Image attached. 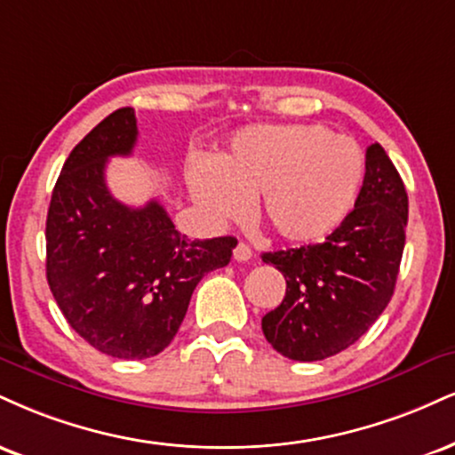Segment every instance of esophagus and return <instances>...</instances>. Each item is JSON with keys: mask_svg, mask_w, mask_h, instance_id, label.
Returning a JSON list of instances; mask_svg holds the SVG:
<instances>
[{"mask_svg": "<svg viewBox=\"0 0 455 455\" xmlns=\"http://www.w3.org/2000/svg\"><path fill=\"white\" fill-rule=\"evenodd\" d=\"M233 256H235V260H237V262H245V260H250V259H251V248H250L248 243L239 242L237 245H235Z\"/></svg>", "mask_w": 455, "mask_h": 455, "instance_id": "1", "label": "esophagus"}]
</instances>
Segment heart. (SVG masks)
I'll return each instance as SVG.
<instances>
[{
	"label": "heart",
	"instance_id": "obj_1",
	"mask_svg": "<svg viewBox=\"0 0 455 455\" xmlns=\"http://www.w3.org/2000/svg\"><path fill=\"white\" fill-rule=\"evenodd\" d=\"M364 180L355 141L322 124H262L233 140L220 165L199 161L188 169L196 205L216 220L256 213L288 243L322 242L354 210Z\"/></svg>",
	"mask_w": 455,
	"mask_h": 455
}]
</instances>
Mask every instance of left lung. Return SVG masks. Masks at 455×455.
I'll list each match as a JSON object with an SVG mask.
<instances>
[{"mask_svg":"<svg viewBox=\"0 0 455 455\" xmlns=\"http://www.w3.org/2000/svg\"><path fill=\"white\" fill-rule=\"evenodd\" d=\"M364 167L354 210L324 242L262 254L286 277V297L262 317V332L290 360L314 363L354 346L394 294L407 190L379 144L366 148Z\"/></svg>","mask_w":455,"mask_h":455,"instance_id":"obj_1","label":"left lung"}]
</instances>
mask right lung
Returning <instances> with one entry per match:
<instances>
[{"label": "right lung", "mask_w": 455, "mask_h": 455, "mask_svg": "<svg viewBox=\"0 0 455 455\" xmlns=\"http://www.w3.org/2000/svg\"><path fill=\"white\" fill-rule=\"evenodd\" d=\"M138 141L133 108L103 118L71 150L46 218V277L65 320L97 352L161 354L205 273L231 262L235 237L186 239L158 201L129 207L106 184L109 156Z\"/></svg>", "instance_id": "add662e5"}]
</instances>
